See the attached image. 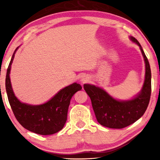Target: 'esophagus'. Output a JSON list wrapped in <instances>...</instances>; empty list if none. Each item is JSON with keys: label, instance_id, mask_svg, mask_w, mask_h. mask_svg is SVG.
<instances>
[{"label": "esophagus", "instance_id": "1", "mask_svg": "<svg viewBox=\"0 0 160 160\" xmlns=\"http://www.w3.org/2000/svg\"><path fill=\"white\" fill-rule=\"evenodd\" d=\"M89 80H90V78H89L88 76H87V75H84V76L81 78V80H80L81 82H82V84L88 82Z\"/></svg>", "mask_w": 160, "mask_h": 160}]
</instances>
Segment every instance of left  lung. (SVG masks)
Here are the masks:
<instances>
[{
    "label": "left lung",
    "instance_id": "8db88e82",
    "mask_svg": "<svg viewBox=\"0 0 160 160\" xmlns=\"http://www.w3.org/2000/svg\"><path fill=\"white\" fill-rule=\"evenodd\" d=\"M130 39L140 48L145 63V80L141 91L129 100H118L99 87L84 84L90 97L97 120L102 126L110 128H123L138 120L144 114L151 95V70L149 61L138 41L132 37Z\"/></svg>",
    "mask_w": 160,
    "mask_h": 160
}]
</instances>
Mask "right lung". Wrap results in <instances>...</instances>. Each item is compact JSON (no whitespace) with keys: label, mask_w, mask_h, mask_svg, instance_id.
I'll use <instances>...</instances> for the list:
<instances>
[{"label":"right lung","mask_w":160,"mask_h":160,"mask_svg":"<svg viewBox=\"0 0 160 160\" xmlns=\"http://www.w3.org/2000/svg\"><path fill=\"white\" fill-rule=\"evenodd\" d=\"M18 49V47L13 53L5 78V89L12 112L18 122L29 131L43 135L56 133L63 128L70 99L75 92L82 90V87L77 82L72 83L42 104L32 105L21 102L15 95L10 78L11 65Z\"/></svg>","instance_id":"1"}]
</instances>
